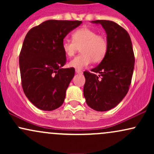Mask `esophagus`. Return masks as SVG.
<instances>
[{
  "label": "esophagus",
  "instance_id": "obj_1",
  "mask_svg": "<svg viewBox=\"0 0 154 154\" xmlns=\"http://www.w3.org/2000/svg\"><path fill=\"white\" fill-rule=\"evenodd\" d=\"M75 72H76V73H77V74H79V75H82V72L81 71V70L76 69V70H75Z\"/></svg>",
  "mask_w": 154,
  "mask_h": 154
}]
</instances>
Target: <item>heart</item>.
Instances as JSON below:
<instances>
[{
  "mask_svg": "<svg viewBox=\"0 0 154 154\" xmlns=\"http://www.w3.org/2000/svg\"><path fill=\"white\" fill-rule=\"evenodd\" d=\"M80 48L82 54L69 62V66L77 69L88 66L92 61L99 63L105 58L109 48L106 37L88 27L77 29L72 34V40L65 38L62 49L69 57H72Z\"/></svg>",
  "mask_w": 154,
  "mask_h": 154,
  "instance_id": "1",
  "label": "heart"
}]
</instances>
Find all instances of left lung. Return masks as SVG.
<instances>
[{
	"mask_svg": "<svg viewBox=\"0 0 154 154\" xmlns=\"http://www.w3.org/2000/svg\"><path fill=\"white\" fill-rule=\"evenodd\" d=\"M106 30L109 48L105 58L91 72L85 71L83 94L91 109L106 111L118 105L131 84L135 56L128 32L116 23L96 20ZM97 75H96V74Z\"/></svg>",
	"mask_w": 154,
	"mask_h": 154,
	"instance_id": "obj_1",
	"label": "left lung"
}]
</instances>
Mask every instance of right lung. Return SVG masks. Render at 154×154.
<instances>
[{
	"instance_id": "add662e5",
	"label": "right lung",
	"mask_w": 154,
	"mask_h": 154,
	"mask_svg": "<svg viewBox=\"0 0 154 154\" xmlns=\"http://www.w3.org/2000/svg\"><path fill=\"white\" fill-rule=\"evenodd\" d=\"M81 21L48 20L27 32L19 54L21 81L24 94L39 109L53 111L64 101L75 68L66 62L62 41Z\"/></svg>"
}]
</instances>
